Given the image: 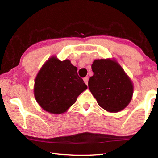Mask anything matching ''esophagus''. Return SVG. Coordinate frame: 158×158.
I'll return each mask as SVG.
<instances>
[{"instance_id": "esophagus-1", "label": "esophagus", "mask_w": 158, "mask_h": 158, "mask_svg": "<svg viewBox=\"0 0 158 158\" xmlns=\"http://www.w3.org/2000/svg\"><path fill=\"white\" fill-rule=\"evenodd\" d=\"M84 81L85 84L88 85V82H89V77H85V78H84Z\"/></svg>"}]
</instances>
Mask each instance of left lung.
Wrapping results in <instances>:
<instances>
[{
	"mask_svg": "<svg viewBox=\"0 0 158 158\" xmlns=\"http://www.w3.org/2000/svg\"><path fill=\"white\" fill-rule=\"evenodd\" d=\"M93 76L89 88L99 106L110 113L124 109L132 100L134 85L114 58L95 59L91 65Z\"/></svg>",
	"mask_w": 158,
	"mask_h": 158,
	"instance_id": "8db88e82",
	"label": "left lung"
}]
</instances>
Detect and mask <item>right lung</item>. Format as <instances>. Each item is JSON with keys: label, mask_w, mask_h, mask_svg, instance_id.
Here are the masks:
<instances>
[{"label": "right lung", "mask_w": 158, "mask_h": 158, "mask_svg": "<svg viewBox=\"0 0 158 158\" xmlns=\"http://www.w3.org/2000/svg\"><path fill=\"white\" fill-rule=\"evenodd\" d=\"M87 88L70 60H60L52 56L37 73L33 90L35 98L42 109L50 114H61L76 102L78 96Z\"/></svg>", "instance_id": "right-lung-1"}]
</instances>
